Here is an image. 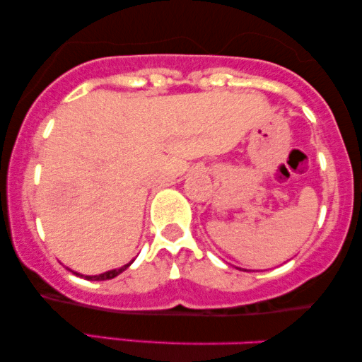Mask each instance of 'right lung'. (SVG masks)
Segmentation results:
<instances>
[{"mask_svg":"<svg viewBox=\"0 0 362 362\" xmlns=\"http://www.w3.org/2000/svg\"><path fill=\"white\" fill-rule=\"evenodd\" d=\"M132 262L134 260H131L129 262V264H126V265H122V267H119V269H112V271H107V272H103V274H98V276H83V274H80V272H74V271H71V269H68L69 272H73L74 276H80V277H85V279H88V281H107V279H114V277H117L119 274H122L124 271H126V269L129 267V265L132 264Z\"/></svg>","mask_w":362,"mask_h":362,"instance_id":"1","label":"right lung"}]
</instances>
